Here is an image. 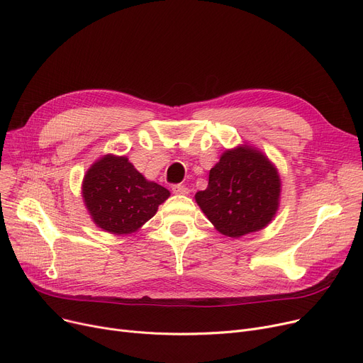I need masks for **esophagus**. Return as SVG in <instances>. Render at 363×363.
I'll return each mask as SVG.
<instances>
[{
    "mask_svg": "<svg viewBox=\"0 0 363 363\" xmlns=\"http://www.w3.org/2000/svg\"><path fill=\"white\" fill-rule=\"evenodd\" d=\"M172 191H174L175 194L186 196V194L189 193V189H188L185 185H181V184H178V185H174V186H172Z\"/></svg>",
    "mask_w": 363,
    "mask_h": 363,
    "instance_id": "34e87169",
    "label": "esophagus"
}]
</instances>
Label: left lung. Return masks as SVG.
Instances as JSON below:
<instances>
[{"instance_id":"8db88e82","label":"left lung","mask_w":363,"mask_h":363,"mask_svg":"<svg viewBox=\"0 0 363 363\" xmlns=\"http://www.w3.org/2000/svg\"><path fill=\"white\" fill-rule=\"evenodd\" d=\"M196 203L216 230L240 238L268 226L279 207L281 178L259 148L240 144L225 150L208 172V185Z\"/></svg>"}]
</instances>
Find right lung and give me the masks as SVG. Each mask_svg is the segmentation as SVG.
I'll return each mask as SVG.
<instances>
[{
	"label": "right lung",
	"instance_id": "add662e5",
	"mask_svg": "<svg viewBox=\"0 0 363 363\" xmlns=\"http://www.w3.org/2000/svg\"><path fill=\"white\" fill-rule=\"evenodd\" d=\"M169 197V189L145 179L126 156L111 152L95 160L82 179V199L92 222L114 235L140 231Z\"/></svg>",
	"mask_w": 363,
	"mask_h": 363
}]
</instances>
